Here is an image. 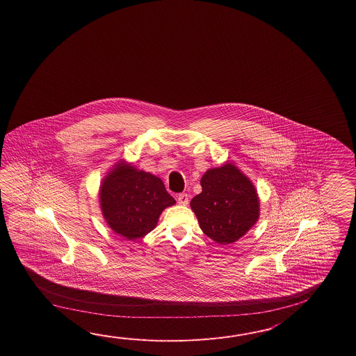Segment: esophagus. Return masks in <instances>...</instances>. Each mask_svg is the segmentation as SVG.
I'll return each instance as SVG.
<instances>
[{
    "label": "esophagus",
    "mask_w": 356,
    "mask_h": 356,
    "mask_svg": "<svg viewBox=\"0 0 356 356\" xmlns=\"http://www.w3.org/2000/svg\"><path fill=\"white\" fill-rule=\"evenodd\" d=\"M189 202V198L186 193H181L179 196H178V204H181V206H187Z\"/></svg>",
    "instance_id": "34e87169"
}]
</instances>
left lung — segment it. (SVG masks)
Masks as SVG:
<instances>
[{
	"label": "left lung",
	"instance_id": "obj_1",
	"mask_svg": "<svg viewBox=\"0 0 356 356\" xmlns=\"http://www.w3.org/2000/svg\"><path fill=\"white\" fill-rule=\"evenodd\" d=\"M201 187L202 192L192 198L191 209L212 241L236 242L259 219L257 189L233 163L209 169L201 178Z\"/></svg>",
	"mask_w": 356,
	"mask_h": 356
}]
</instances>
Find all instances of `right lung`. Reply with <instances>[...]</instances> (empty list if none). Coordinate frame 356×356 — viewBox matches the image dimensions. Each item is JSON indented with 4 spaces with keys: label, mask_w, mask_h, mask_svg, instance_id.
I'll list each match as a JSON object with an SVG mask.
<instances>
[{
    "label": "right lung",
    "mask_w": 356,
    "mask_h": 356,
    "mask_svg": "<svg viewBox=\"0 0 356 356\" xmlns=\"http://www.w3.org/2000/svg\"><path fill=\"white\" fill-rule=\"evenodd\" d=\"M99 202L106 225L115 234L136 241L155 229L161 212L175 200L159 177L121 159L100 183Z\"/></svg>",
    "instance_id": "add662e5"
}]
</instances>
